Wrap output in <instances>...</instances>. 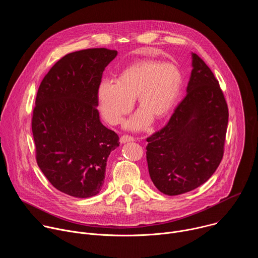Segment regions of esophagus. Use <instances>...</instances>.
Listing matches in <instances>:
<instances>
[{"label":"esophagus","instance_id":"esophagus-1","mask_svg":"<svg viewBox=\"0 0 258 258\" xmlns=\"http://www.w3.org/2000/svg\"><path fill=\"white\" fill-rule=\"evenodd\" d=\"M120 143L121 144H124V143H127V142H134L135 141V139L133 138V137H131V136H126V135H124V136H122L121 138H120Z\"/></svg>","mask_w":258,"mask_h":258}]
</instances>
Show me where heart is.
Here are the masks:
<instances>
[{"label":"heart","mask_w":258,"mask_h":258,"mask_svg":"<svg viewBox=\"0 0 258 258\" xmlns=\"http://www.w3.org/2000/svg\"><path fill=\"white\" fill-rule=\"evenodd\" d=\"M181 73L172 63L154 60L139 61L125 68L117 80H103L98 89V102L103 117L111 124L119 123L137 97L139 111L125 123L133 131L148 126L153 116L168 115L181 88Z\"/></svg>","instance_id":"1"}]
</instances>
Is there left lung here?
Here are the masks:
<instances>
[{
    "label": "left lung",
    "mask_w": 258,
    "mask_h": 258,
    "mask_svg": "<svg viewBox=\"0 0 258 258\" xmlns=\"http://www.w3.org/2000/svg\"><path fill=\"white\" fill-rule=\"evenodd\" d=\"M187 95L167 124L147 138L150 177L163 194L190 192L207 181L224 156L229 111L210 68L192 53Z\"/></svg>",
    "instance_id": "obj_1"
}]
</instances>
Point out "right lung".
I'll return each mask as SVG.
<instances>
[{"label":"right lung","mask_w":258,"mask_h":258,"mask_svg":"<svg viewBox=\"0 0 258 258\" xmlns=\"http://www.w3.org/2000/svg\"><path fill=\"white\" fill-rule=\"evenodd\" d=\"M117 51L105 48L65 55L46 75L35 99L32 135L39 167L52 185L77 198L97 195L107 159L119 138L100 120L98 89Z\"/></svg>","instance_id":"obj_1"}]
</instances>
